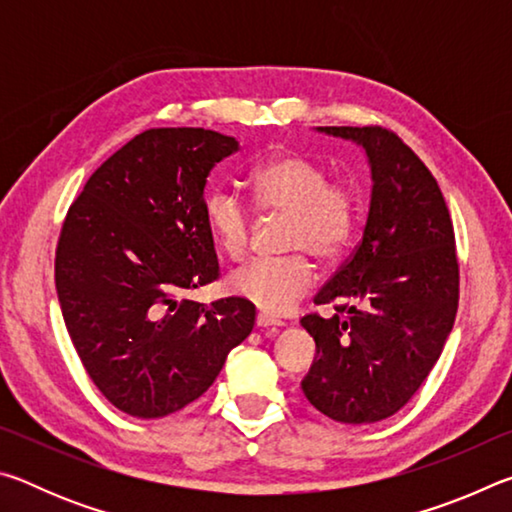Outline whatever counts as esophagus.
Segmentation results:
<instances>
[{"label":"esophagus","instance_id":"1","mask_svg":"<svg viewBox=\"0 0 512 512\" xmlns=\"http://www.w3.org/2000/svg\"><path fill=\"white\" fill-rule=\"evenodd\" d=\"M257 327H262V329H268V327H282V323L280 320H275V318H271V316H266V314H257Z\"/></svg>","mask_w":512,"mask_h":512}]
</instances>
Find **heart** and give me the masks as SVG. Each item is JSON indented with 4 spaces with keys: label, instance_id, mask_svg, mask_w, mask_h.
Listing matches in <instances>:
<instances>
[{
    "label": "heart",
    "instance_id": "b5f03b06",
    "mask_svg": "<svg viewBox=\"0 0 512 512\" xmlns=\"http://www.w3.org/2000/svg\"><path fill=\"white\" fill-rule=\"evenodd\" d=\"M248 185L259 210L287 216L284 248L296 253L246 264L228 277V291L264 314L282 316L316 282L306 253L334 262L350 246L361 219V196L352 185L329 183L327 171L300 153H280L257 164ZM205 221L225 257L246 255L250 212L237 194L225 189L210 194Z\"/></svg>",
    "mask_w": 512,
    "mask_h": 512
}]
</instances>
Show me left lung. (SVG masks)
Wrapping results in <instances>:
<instances>
[{"instance_id":"obj_1","label":"left lung","mask_w":512,"mask_h":512,"mask_svg":"<svg viewBox=\"0 0 512 512\" xmlns=\"http://www.w3.org/2000/svg\"><path fill=\"white\" fill-rule=\"evenodd\" d=\"M359 144L372 173L363 239L316 293L336 314L300 320L316 357L302 379L311 406L343 424L391 418L443 352L458 309L454 225L424 162L381 126H325Z\"/></svg>"}]
</instances>
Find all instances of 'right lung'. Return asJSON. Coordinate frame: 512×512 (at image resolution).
Returning <instances> with one entry per match:
<instances>
[{
    "mask_svg": "<svg viewBox=\"0 0 512 512\" xmlns=\"http://www.w3.org/2000/svg\"><path fill=\"white\" fill-rule=\"evenodd\" d=\"M239 151L205 128H151L110 155L65 216L56 291L94 386L133 418H164L214 384L255 305L180 298L219 277L205 183Z\"/></svg>",
    "mask_w": 512,
    "mask_h": 512,
    "instance_id": "1",
    "label": "right lung"
}]
</instances>
